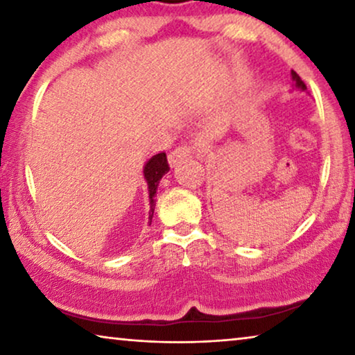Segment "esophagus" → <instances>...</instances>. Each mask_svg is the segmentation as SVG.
Segmentation results:
<instances>
[{
  "mask_svg": "<svg viewBox=\"0 0 355 355\" xmlns=\"http://www.w3.org/2000/svg\"><path fill=\"white\" fill-rule=\"evenodd\" d=\"M191 152H192L191 147H188V146H178L175 150H173V152L169 153V156H167V158H169V164L172 167L177 166L180 161L184 159L186 156H189Z\"/></svg>",
  "mask_w": 355,
  "mask_h": 355,
  "instance_id": "1",
  "label": "esophagus"
}]
</instances>
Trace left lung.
<instances>
[{"mask_svg": "<svg viewBox=\"0 0 355 355\" xmlns=\"http://www.w3.org/2000/svg\"><path fill=\"white\" fill-rule=\"evenodd\" d=\"M291 76H293V81H294V86H296L297 89H300V91H307V86H305V83L300 80V76L296 73V71L291 70Z\"/></svg>", "mask_w": 355, "mask_h": 355, "instance_id": "left-lung-1", "label": "left lung"}]
</instances>
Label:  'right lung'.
I'll list each match as a JSON object with an SVG mask.
<instances>
[{
    "label": "right lung",
    "instance_id": "1",
    "mask_svg": "<svg viewBox=\"0 0 355 355\" xmlns=\"http://www.w3.org/2000/svg\"><path fill=\"white\" fill-rule=\"evenodd\" d=\"M169 163H167V156L164 152H159L153 155L152 158L147 161L146 167H144V177L148 186V199H150V211H148V222L152 224L153 211H155V194L156 188H158L159 180L163 178L166 172H169Z\"/></svg>",
    "mask_w": 355,
    "mask_h": 355
}]
</instances>
